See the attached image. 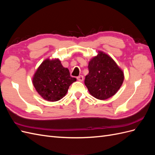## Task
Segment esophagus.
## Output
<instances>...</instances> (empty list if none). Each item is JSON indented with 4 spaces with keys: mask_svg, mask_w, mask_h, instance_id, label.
<instances>
[{
    "mask_svg": "<svg viewBox=\"0 0 155 155\" xmlns=\"http://www.w3.org/2000/svg\"><path fill=\"white\" fill-rule=\"evenodd\" d=\"M83 76H81H81H79L78 77H77V79H78V81H83Z\"/></svg>",
    "mask_w": 155,
    "mask_h": 155,
    "instance_id": "esophagus-1",
    "label": "esophagus"
}]
</instances>
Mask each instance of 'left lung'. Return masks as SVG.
<instances>
[{"mask_svg":"<svg viewBox=\"0 0 155 155\" xmlns=\"http://www.w3.org/2000/svg\"><path fill=\"white\" fill-rule=\"evenodd\" d=\"M85 85L98 100L108 99L117 92L124 81V73L114 61L102 51L88 63Z\"/></svg>","mask_w":155,"mask_h":155,"instance_id":"left-lung-1","label":"left lung"}]
</instances>
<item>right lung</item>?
Here are the masks:
<instances>
[{
  "label": "right lung",
  "mask_w": 155,
  "mask_h": 155,
  "mask_svg": "<svg viewBox=\"0 0 155 155\" xmlns=\"http://www.w3.org/2000/svg\"><path fill=\"white\" fill-rule=\"evenodd\" d=\"M76 79L70 76L67 68H64L59 59H46L41 63L33 78L36 91L45 100L56 101L66 94Z\"/></svg>",
  "instance_id": "1"
}]
</instances>
